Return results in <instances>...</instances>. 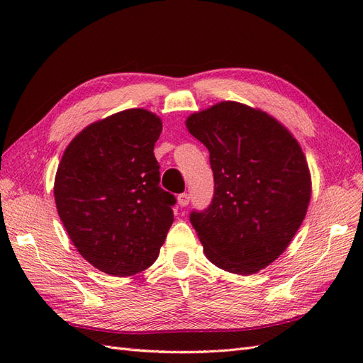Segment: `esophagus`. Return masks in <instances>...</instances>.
<instances>
[{
  "label": "esophagus",
  "mask_w": 363,
  "mask_h": 363,
  "mask_svg": "<svg viewBox=\"0 0 363 363\" xmlns=\"http://www.w3.org/2000/svg\"><path fill=\"white\" fill-rule=\"evenodd\" d=\"M189 199H191L189 194H180V195L177 196V203H179L180 207H186V206L189 204Z\"/></svg>",
  "instance_id": "obj_1"
}]
</instances>
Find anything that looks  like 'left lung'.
<instances>
[{
	"label": "left lung",
	"mask_w": 363,
	"mask_h": 363,
	"mask_svg": "<svg viewBox=\"0 0 363 363\" xmlns=\"http://www.w3.org/2000/svg\"><path fill=\"white\" fill-rule=\"evenodd\" d=\"M211 152L215 194L191 223L206 257L224 271L251 276L286 250L306 216L312 179L291 131L269 113L221 101L186 118Z\"/></svg>",
	"instance_id": "obj_1"
}]
</instances>
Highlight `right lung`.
<instances>
[{
    "label": "right lung",
    "mask_w": 363,
    "mask_h": 363,
    "mask_svg": "<svg viewBox=\"0 0 363 363\" xmlns=\"http://www.w3.org/2000/svg\"><path fill=\"white\" fill-rule=\"evenodd\" d=\"M162 119L127 108L84 127L65 150L54 200L74 247L108 276L130 277L156 262L174 221L155 144Z\"/></svg>",
    "instance_id": "add662e5"
}]
</instances>
